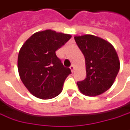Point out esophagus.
<instances>
[{
	"instance_id": "esophagus-1",
	"label": "esophagus",
	"mask_w": 130,
	"mask_h": 130,
	"mask_svg": "<svg viewBox=\"0 0 130 130\" xmlns=\"http://www.w3.org/2000/svg\"><path fill=\"white\" fill-rule=\"evenodd\" d=\"M70 69H71V71H72V72H74V65H73V64H72V65H71V67H70Z\"/></svg>"
}]
</instances>
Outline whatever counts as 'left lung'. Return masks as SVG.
Instances as JSON below:
<instances>
[{"instance_id": "8db88e82", "label": "left lung", "mask_w": 130, "mask_h": 130, "mask_svg": "<svg viewBox=\"0 0 130 130\" xmlns=\"http://www.w3.org/2000/svg\"><path fill=\"white\" fill-rule=\"evenodd\" d=\"M84 55L86 78L77 83L81 93L97 96L108 91L120 70V61L114 46L101 37L84 35L74 37Z\"/></svg>"}]
</instances>
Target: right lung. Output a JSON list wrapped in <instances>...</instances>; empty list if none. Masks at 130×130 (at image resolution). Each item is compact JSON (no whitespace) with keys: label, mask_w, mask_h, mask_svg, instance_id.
I'll use <instances>...</instances> for the list:
<instances>
[{"label":"right lung","mask_w":130,"mask_h":130,"mask_svg":"<svg viewBox=\"0 0 130 130\" xmlns=\"http://www.w3.org/2000/svg\"><path fill=\"white\" fill-rule=\"evenodd\" d=\"M71 35L46 29L33 34L20 48L18 59L20 78L34 96L47 100L57 96L71 73L56 56V51Z\"/></svg>","instance_id":"1"}]
</instances>
